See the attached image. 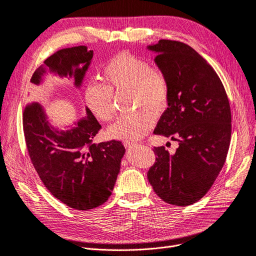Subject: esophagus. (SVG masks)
Instances as JSON below:
<instances>
[{
    "mask_svg": "<svg viewBox=\"0 0 256 256\" xmlns=\"http://www.w3.org/2000/svg\"><path fill=\"white\" fill-rule=\"evenodd\" d=\"M123 146H124L126 148H130L135 146H136V144H135V142H128V141H126V142L123 144Z\"/></svg>",
    "mask_w": 256,
    "mask_h": 256,
    "instance_id": "1",
    "label": "esophagus"
}]
</instances>
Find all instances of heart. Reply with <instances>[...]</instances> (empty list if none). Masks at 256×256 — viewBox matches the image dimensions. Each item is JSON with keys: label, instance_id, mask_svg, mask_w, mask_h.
Segmentation results:
<instances>
[{"label": "heart", "instance_id": "obj_1", "mask_svg": "<svg viewBox=\"0 0 256 256\" xmlns=\"http://www.w3.org/2000/svg\"><path fill=\"white\" fill-rule=\"evenodd\" d=\"M104 82L90 83L84 99L97 119L108 122L116 115L112 92H130L136 110L159 112L166 108L170 97V84L164 72L152 66L141 56L124 52L116 54L103 68ZM154 116L139 110L120 117L108 128V136L123 141H135L144 137L154 124Z\"/></svg>", "mask_w": 256, "mask_h": 256}]
</instances>
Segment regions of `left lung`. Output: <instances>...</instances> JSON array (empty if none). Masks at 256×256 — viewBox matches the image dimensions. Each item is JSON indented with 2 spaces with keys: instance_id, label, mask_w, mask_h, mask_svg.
Here are the masks:
<instances>
[{
  "instance_id": "left-lung-1",
  "label": "left lung",
  "mask_w": 256,
  "mask_h": 256,
  "mask_svg": "<svg viewBox=\"0 0 256 256\" xmlns=\"http://www.w3.org/2000/svg\"><path fill=\"white\" fill-rule=\"evenodd\" d=\"M170 84L168 108L154 134L178 141L171 155L154 148L156 162L148 172L155 193L168 204L186 206L210 190L226 162L231 139V110L212 66L191 46L159 40L148 46Z\"/></svg>"
}]
</instances>
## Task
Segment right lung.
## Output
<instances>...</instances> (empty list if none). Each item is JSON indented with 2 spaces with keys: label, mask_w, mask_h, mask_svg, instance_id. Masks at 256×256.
<instances>
[{
  "label": "right lung",
  "mask_w": 256,
  "mask_h": 256,
  "mask_svg": "<svg viewBox=\"0 0 256 256\" xmlns=\"http://www.w3.org/2000/svg\"><path fill=\"white\" fill-rule=\"evenodd\" d=\"M86 46L60 50L44 61L30 82L40 85L50 72L74 78L80 88L92 59ZM74 126L60 130L50 124L39 103L27 104L23 112L26 146L42 182L56 198L76 210H90L112 195L126 148L121 141L94 144L101 126L88 108Z\"/></svg>",
  "instance_id": "right-lung-1"
}]
</instances>
